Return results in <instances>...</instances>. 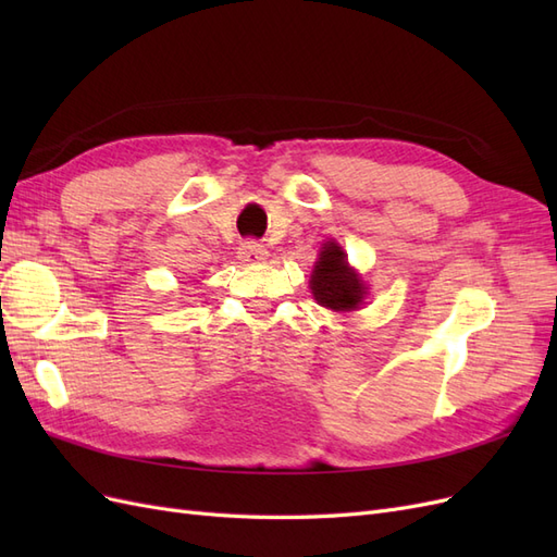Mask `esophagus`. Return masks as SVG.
<instances>
[{
    "label": "esophagus",
    "mask_w": 557,
    "mask_h": 557,
    "mask_svg": "<svg viewBox=\"0 0 557 557\" xmlns=\"http://www.w3.org/2000/svg\"><path fill=\"white\" fill-rule=\"evenodd\" d=\"M264 258H267V248H264L260 242H256V239H248V242H244V244L239 246V260H242V262L258 264V262H262Z\"/></svg>",
    "instance_id": "obj_1"
}]
</instances>
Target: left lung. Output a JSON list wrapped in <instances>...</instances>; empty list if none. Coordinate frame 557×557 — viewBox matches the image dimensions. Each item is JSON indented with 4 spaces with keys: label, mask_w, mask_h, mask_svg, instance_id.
I'll use <instances>...</instances> for the list:
<instances>
[{
    "label": "left lung",
    "mask_w": 557,
    "mask_h": 557,
    "mask_svg": "<svg viewBox=\"0 0 557 557\" xmlns=\"http://www.w3.org/2000/svg\"><path fill=\"white\" fill-rule=\"evenodd\" d=\"M311 293L318 305L332 311H352L362 305L364 283L348 267L342 246L327 242L311 274Z\"/></svg>",
    "instance_id": "1"
}]
</instances>
